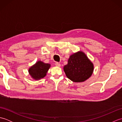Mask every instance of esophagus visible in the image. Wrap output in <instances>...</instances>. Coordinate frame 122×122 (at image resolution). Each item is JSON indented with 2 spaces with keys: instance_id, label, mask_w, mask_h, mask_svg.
<instances>
[{
  "instance_id": "1",
  "label": "esophagus",
  "mask_w": 122,
  "mask_h": 122,
  "mask_svg": "<svg viewBox=\"0 0 122 122\" xmlns=\"http://www.w3.org/2000/svg\"><path fill=\"white\" fill-rule=\"evenodd\" d=\"M56 66H58V67H60L61 66V64H60V63H59L58 62H56Z\"/></svg>"
}]
</instances>
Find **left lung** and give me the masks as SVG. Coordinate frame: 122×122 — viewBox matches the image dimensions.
I'll return each mask as SVG.
<instances>
[{
    "mask_svg": "<svg viewBox=\"0 0 122 122\" xmlns=\"http://www.w3.org/2000/svg\"><path fill=\"white\" fill-rule=\"evenodd\" d=\"M63 70L67 77L72 81L82 82L92 76L94 66L83 52L78 51L70 56Z\"/></svg>",
    "mask_w": 122,
    "mask_h": 122,
    "instance_id": "1",
    "label": "left lung"
}]
</instances>
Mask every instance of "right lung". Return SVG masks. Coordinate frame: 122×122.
I'll return each mask as SVG.
<instances>
[{
  "label": "right lung",
  "instance_id": "right-lung-1",
  "mask_svg": "<svg viewBox=\"0 0 122 122\" xmlns=\"http://www.w3.org/2000/svg\"><path fill=\"white\" fill-rule=\"evenodd\" d=\"M51 65L49 63H45L42 61H38L34 65L31 66L29 69V73L36 80H39L43 78L47 73Z\"/></svg>",
  "mask_w": 122,
  "mask_h": 122
}]
</instances>
